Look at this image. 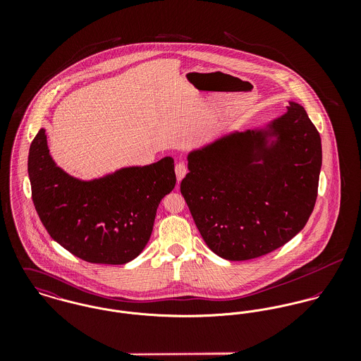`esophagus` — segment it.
Masks as SVG:
<instances>
[{"mask_svg": "<svg viewBox=\"0 0 361 361\" xmlns=\"http://www.w3.org/2000/svg\"><path fill=\"white\" fill-rule=\"evenodd\" d=\"M175 173H176L178 180H182V179L186 176V173H188V165H186V162H183V161L178 162L176 166H175Z\"/></svg>", "mask_w": 361, "mask_h": 361, "instance_id": "obj_1", "label": "esophagus"}]
</instances>
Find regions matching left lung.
Returning <instances> with one entry per match:
<instances>
[{"instance_id":"8db88e82","label":"left lung","mask_w":361,"mask_h":361,"mask_svg":"<svg viewBox=\"0 0 361 361\" xmlns=\"http://www.w3.org/2000/svg\"><path fill=\"white\" fill-rule=\"evenodd\" d=\"M188 161L180 193L207 246L225 259L279 249L315 206L321 137L300 104L290 102L267 128L224 136Z\"/></svg>"}]
</instances>
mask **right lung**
I'll list each match as a JSON object with an SVG mask.
<instances>
[{
	"label": "right lung",
	"instance_id": "obj_1",
	"mask_svg": "<svg viewBox=\"0 0 361 361\" xmlns=\"http://www.w3.org/2000/svg\"><path fill=\"white\" fill-rule=\"evenodd\" d=\"M172 157L128 166L93 180L62 171L50 155L46 130L27 158L32 199L52 239L93 264H126L146 247L162 197L176 183Z\"/></svg>",
	"mask_w": 361,
	"mask_h": 361
}]
</instances>
